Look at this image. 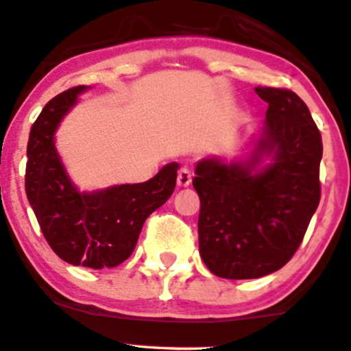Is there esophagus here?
I'll return each instance as SVG.
<instances>
[{
    "mask_svg": "<svg viewBox=\"0 0 351 351\" xmlns=\"http://www.w3.org/2000/svg\"><path fill=\"white\" fill-rule=\"evenodd\" d=\"M190 183H191L190 169L182 168L178 171V178H176V184H178V188H186V186H190Z\"/></svg>",
    "mask_w": 351,
    "mask_h": 351,
    "instance_id": "34e87169",
    "label": "esophagus"
}]
</instances>
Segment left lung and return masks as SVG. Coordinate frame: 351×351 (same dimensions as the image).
I'll return each mask as SVG.
<instances>
[{
	"instance_id": "left-lung-1",
	"label": "left lung",
	"mask_w": 351,
	"mask_h": 351,
	"mask_svg": "<svg viewBox=\"0 0 351 351\" xmlns=\"http://www.w3.org/2000/svg\"><path fill=\"white\" fill-rule=\"evenodd\" d=\"M263 125L237 160L203 156L193 186L202 202L199 255L213 275L261 278L288 263L319 203V134L298 95L255 88Z\"/></svg>"
}]
</instances>
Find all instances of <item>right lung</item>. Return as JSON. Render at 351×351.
<instances>
[{"label": "right lung", "instance_id": "obj_1", "mask_svg": "<svg viewBox=\"0 0 351 351\" xmlns=\"http://www.w3.org/2000/svg\"><path fill=\"white\" fill-rule=\"evenodd\" d=\"M90 86L63 91L46 103L28 141L26 195L46 241L63 261L93 269L114 268L133 253L145 219L171 196L180 165H165L145 183L82 191L69 176L55 133L78 96Z\"/></svg>", "mask_w": 351, "mask_h": 351}]
</instances>
